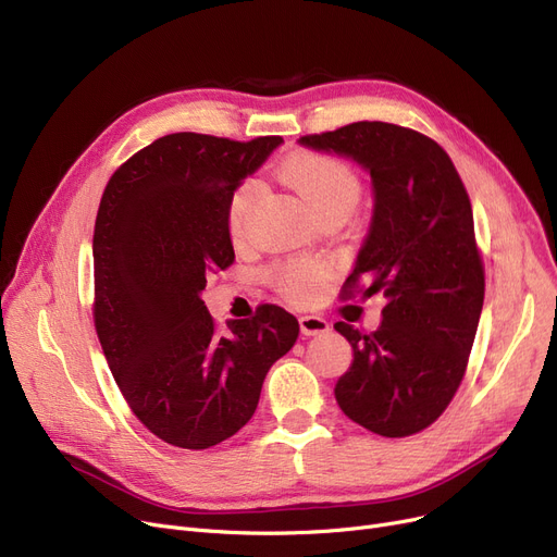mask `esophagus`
<instances>
[{
    "mask_svg": "<svg viewBox=\"0 0 557 557\" xmlns=\"http://www.w3.org/2000/svg\"><path fill=\"white\" fill-rule=\"evenodd\" d=\"M299 326L304 336H322V333L329 331V322L320 315H301Z\"/></svg>",
    "mask_w": 557,
    "mask_h": 557,
    "instance_id": "obj_1",
    "label": "esophagus"
}]
</instances>
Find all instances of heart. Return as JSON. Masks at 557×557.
Returning a JSON list of instances; mask_svg holds the SVG:
<instances>
[{
    "mask_svg": "<svg viewBox=\"0 0 557 557\" xmlns=\"http://www.w3.org/2000/svg\"><path fill=\"white\" fill-rule=\"evenodd\" d=\"M281 175L290 183L304 201L318 214L324 210L351 212L361 198V181L356 171L333 154L301 152L287 160ZM260 196L258 181H244L231 196L228 228L233 237H239L247 226V216ZM278 293L295 304H313L322 299L331 270L326 262L313 260H287L272 270Z\"/></svg>",
    "mask_w": 557,
    "mask_h": 557,
    "instance_id": "b5f03b06",
    "label": "heart"
}]
</instances>
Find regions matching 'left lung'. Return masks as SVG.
Listing matches in <instances>:
<instances>
[{
  "label": "left lung",
  "instance_id": "1",
  "mask_svg": "<svg viewBox=\"0 0 557 557\" xmlns=\"http://www.w3.org/2000/svg\"><path fill=\"white\" fill-rule=\"evenodd\" d=\"M299 144L354 160L374 194L343 297L384 293V320L372 333L333 324L354 351L336 403L374 434L411 436L450 405L482 313L484 267L469 194L448 152L403 125L359 121Z\"/></svg>",
  "mask_w": 557,
  "mask_h": 557
}]
</instances>
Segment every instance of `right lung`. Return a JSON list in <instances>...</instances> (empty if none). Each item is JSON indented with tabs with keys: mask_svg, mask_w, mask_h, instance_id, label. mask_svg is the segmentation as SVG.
Returning a JSON list of instances; mask_svg holds the SVG:
<instances>
[{
	"mask_svg": "<svg viewBox=\"0 0 557 557\" xmlns=\"http://www.w3.org/2000/svg\"><path fill=\"white\" fill-rule=\"evenodd\" d=\"M281 137L166 135L109 177L94 233V320L111 374L144 425L206 450L251 420L262 382L299 322L262 304L219 331L201 299L235 260L228 203Z\"/></svg>",
	"mask_w": 557,
	"mask_h": 557,
	"instance_id": "obj_1",
	"label": "right lung"
}]
</instances>
